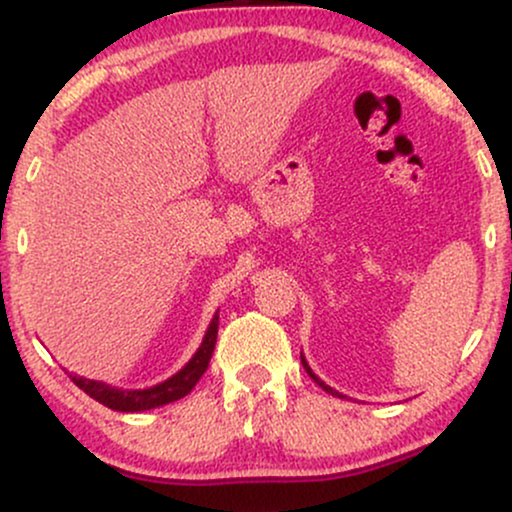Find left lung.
<instances>
[{"mask_svg":"<svg viewBox=\"0 0 512 512\" xmlns=\"http://www.w3.org/2000/svg\"><path fill=\"white\" fill-rule=\"evenodd\" d=\"M301 361H303V368H305V373H308V375H310V378H313V380H315V383L322 387V390H325V392H330V395H334V397H344V395H342V392L332 390V387H330V385H325V380H320V378H317V375L313 373V370H310V366H308V361H305V356H303V354H301Z\"/></svg>","mask_w":512,"mask_h":512,"instance_id":"obj_1","label":"left lung"}]
</instances>
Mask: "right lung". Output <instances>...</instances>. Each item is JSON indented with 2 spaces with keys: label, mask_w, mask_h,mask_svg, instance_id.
<instances>
[{
  "label": "right lung",
  "mask_w": 512,
  "mask_h": 512,
  "mask_svg": "<svg viewBox=\"0 0 512 512\" xmlns=\"http://www.w3.org/2000/svg\"><path fill=\"white\" fill-rule=\"evenodd\" d=\"M216 334H219V313L211 317L207 332H204L202 344L195 351V356L182 366L178 373L170 375L168 380L158 383L154 387H144V390H122V387H113L108 383H101V380H88L81 378V375L69 373V378L74 380V385L79 390H84L88 397H93L96 402L105 404L113 411H146L163 407V404L178 402L185 395H190L192 387L199 383V378L204 375V370L209 368L211 354H214L216 346Z\"/></svg>",
  "instance_id": "right-lung-1"
}]
</instances>
